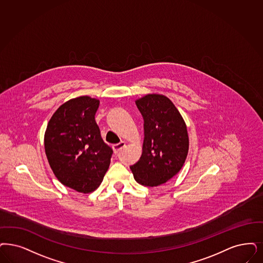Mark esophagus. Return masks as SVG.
I'll list each match as a JSON object with an SVG mask.
<instances>
[{"instance_id":"1","label":"esophagus","mask_w":263,"mask_h":263,"mask_svg":"<svg viewBox=\"0 0 263 263\" xmlns=\"http://www.w3.org/2000/svg\"><path fill=\"white\" fill-rule=\"evenodd\" d=\"M125 146H126V143H125L124 141H121V142H119L117 144H114V145H113V150H114L115 153H118V152H120Z\"/></svg>"}]
</instances>
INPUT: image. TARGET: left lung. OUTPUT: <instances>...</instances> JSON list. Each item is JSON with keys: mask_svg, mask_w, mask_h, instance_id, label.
I'll return each instance as SVG.
<instances>
[{"mask_svg": "<svg viewBox=\"0 0 263 263\" xmlns=\"http://www.w3.org/2000/svg\"><path fill=\"white\" fill-rule=\"evenodd\" d=\"M136 104L144 121V140L140 159L129 167L138 183L163 184L181 170L187 157L189 139L184 120L165 96L147 95Z\"/></svg>", "mask_w": 263, "mask_h": 263, "instance_id": "8db88e82", "label": "left lung"}]
</instances>
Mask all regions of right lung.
I'll return each mask as SVG.
<instances>
[{"label":"right lung","mask_w":263,"mask_h":263,"mask_svg":"<svg viewBox=\"0 0 263 263\" xmlns=\"http://www.w3.org/2000/svg\"><path fill=\"white\" fill-rule=\"evenodd\" d=\"M99 100L70 99L54 112L45 134L49 165L59 181L78 192L95 191L103 180L113 150L96 122Z\"/></svg>","instance_id":"obj_1"}]
</instances>
